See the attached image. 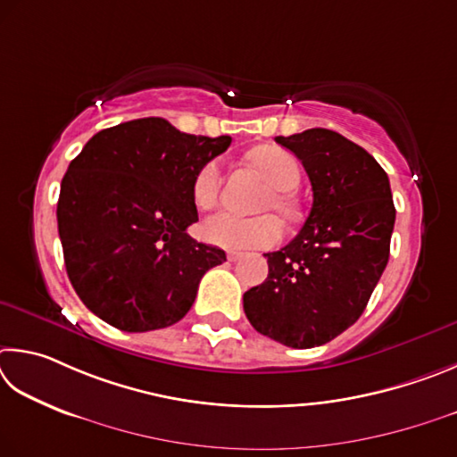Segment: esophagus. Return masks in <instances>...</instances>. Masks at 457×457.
Listing matches in <instances>:
<instances>
[{
	"mask_svg": "<svg viewBox=\"0 0 457 457\" xmlns=\"http://www.w3.org/2000/svg\"><path fill=\"white\" fill-rule=\"evenodd\" d=\"M243 257V253H238V251H228V254H227V259L228 261H238V259H241Z\"/></svg>",
	"mask_w": 457,
	"mask_h": 457,
	"instance_id": "esophagus-1",
	"label": "esophagus"
}]
</instances>
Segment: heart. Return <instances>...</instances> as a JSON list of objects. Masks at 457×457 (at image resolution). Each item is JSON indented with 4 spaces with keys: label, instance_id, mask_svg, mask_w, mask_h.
Masks as SVG:
<instances>
[{
    "label": "heart",
    "instance_id": "heart-1",
    "mask_svg": "<svg viewBox=\"0 0 457 457\" xmlns=\"http://www.w3.org/2000/svg\"><path fill=\"white\" fill-rule=\"evenodd\" d=\"M253 160L267 179L275 184L265 200L267 208H277L285 219L297 212L291 190L301 182V166L291 152L277 146H262L253 152ZM224 182L222 162L219 158L208 160L192 182V198L200 208H212L220 198ZM203 235L208 243L222 249H269L283 238V222L277 214L243 216L233 211H220L208 216L203 224Z\"/></svg>",
    "mask_w": 457,
    "mask_h": 457
}]
</instances>
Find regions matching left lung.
Wrapping results in <instances>:
<instances>
[{
	"label": "left lung",
	"instance_id": "obj_1",
	"mask_svg": "<svg viewBox=\"0 0 457 457\" xmlns=\"http://www.w3.org/2000/svg\"><path fill=\"white\" fill-rule=\"evenodd\" d=\"M275 142L305 166L313 206L301 233L265 254L269 275L243 307L259 333L311 349L361 317L389 261L395 206L378 160L339 132L311 128Z\"/></svg>",
	"mask_w": 457,
	"mask_h": 457
}]
</instances>
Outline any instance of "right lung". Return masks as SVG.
<instances>
[{
	"label": "right lung",
	"mask_w": 457,
	"mask_h": 457,
	"mask_svg": "<svg viewBox=\"0 0 457 457\" xmlns=\"http://www.w3.org/2000/svg\"><path fill=\"white\" fill-rule=\"evenodd\" d=\"M230 136L184 134L164 118L106 128L62 179L58 233L70 283L120 331L164 329L188 313L208 269L227 261L187 228L198 220L192 182Z\"/></svg>",
	"instance_id": "right-lung-1"
}]
</instances>
